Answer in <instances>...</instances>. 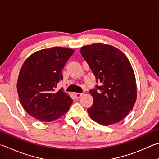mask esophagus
I'll list each match as a JSON object with an SVG mask.
<instances>
[{
	"label": "esophagus",
	"instance_id": "34e87169",
	"mask_svg": "<svg viewBox=\"0 0 159 159\" xmlns=\"http://www.w3.org/2000/svg\"><path fill=\"white\" fill-rule=\"evenodd\" d=\"M74 96H75V97L76 98V99H79L80 97L83 96V93H74Z\"/></svg>",
	"mask_w": 159,
	"mask_h": 159
}]
</instances>
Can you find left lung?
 Wrapping results in <instances>:
<instances>
[{"label": "left lung", "mask_w": 159, "mask_h": 159, "mask_svg": "<svg viewBox=\"0 0 159 159\" xmlns=\"http://www.w3.org/2000/svg\"><path fill=\"white\" fill-rule=\"evenodd\" d=\"M80 54L98 81L90 89L93 104L88 109L92 120L105 126L119 122L135 104L137 88L129 59L112 46L95 43L80 48Z\"/></svg>", "instance_id": "1"}]
</instances>
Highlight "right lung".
<instances>
[{
  "instance_id": "obj_1",
  "label": "right lung",
  "mask_w": 159,
  "mask_h": 159,
  "mask_svg": "<svg viewBox=\"0 0 159 159\" xmlns=\"http://www.w3.org/2000/svg\"><path fill=\"white\" fill-rule=\"evenodd\" d=\"M74 52L56 47L37 51L25 60L19 72L17 92L30 116L51 122L69 111L73 100L62 88L57 92L55 89L63 79L62 70Z\"/></svg>"
}]
</instances>
